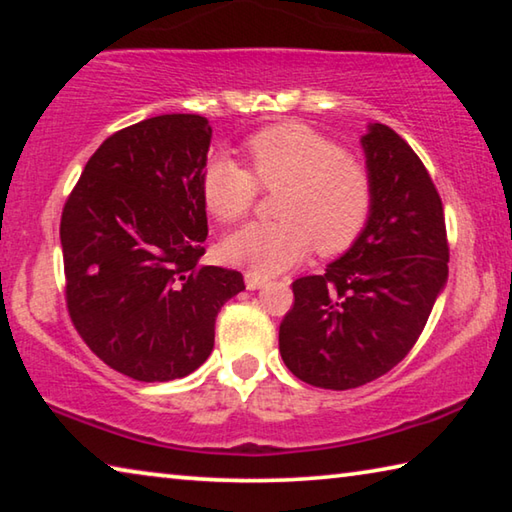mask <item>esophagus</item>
I'll return each mask as SVG.
<instances>
[{
    "label": "esophagus",
    "mask_w": 512,
    "mask_h": 512,
    "mask_svg": "<svg viewBox=\"0 0 512 512\" xmlns=\"http://www.w3.org/2000/svg\"><path fill=\"white\" fill-rule=\"evenodd\" d=\"M246 287L250 289V291H255V289H259L262 287V284L266 282V277H262V275H257V273H253V271H246Z\"/></svg>",
    "instance_id": "esophagus-1"
}]
</instances>
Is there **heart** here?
I'll return each mask as SVG.
<instances>
[{
	"instance_id": "obj_1",
	"label": "heart",
	"mask_w": 512,
	"mask_h": 512,
	"mask_svg": "<svg viewBox=\"0 0 512 512\" xmlns=\"http://www.w3.org/2000/svg\"><path fill=\"white\" fill-rule=\"evenodd\" d=\"M246 169L214 158L201 173V196L216 221L239 223L259 189L273 194L277 223H255L225 239L223 257L257 275H275L305 259L345 253L372 210L368 164L332 137L300 121H282L246 137Z\"/></svg>"
}]
</instances>
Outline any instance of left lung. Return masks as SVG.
Returning <instances> with one entry per match:
<instances>
[{
  "mask_svg": "<svg viewBox=\"0 0 512 512\" xmlns=\"http://www.w3.org/2000/svg\"><path fill=\"white\" fill-rule=\"evenodd\" d=\"M361 142L372 176L366 228L323 275L291 284L280 323L287 368L332 391L368 384L411 352L449 271L443 201L427 167L384 124Z\"/></svg>",
  "mask_w": 512,
  "mask_h": 512,
  "instance_id": "8db88e82",
  "label": "left lung"
}]
</instances>
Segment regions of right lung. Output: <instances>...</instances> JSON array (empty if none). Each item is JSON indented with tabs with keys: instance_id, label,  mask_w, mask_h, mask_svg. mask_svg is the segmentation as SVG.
<instances>
[{
	"instance_id": "add662e5",
	"label": "right lung",
	"mask_w": 512,
	"mask_h": 512,
	"mask_svg": "<svg viewBox=\"0 0 512 512\" xmlns=\"http://www.w3.org/2000/svg\"><path fill=\"white\" fill-rule=\"evenodd\" d=\"M212 126L201 115L144 119L103 140L60 216L69 318L85 345L137 381L194 372L216 314L244 275L201 266V173Z\"/></svg>"
}]
</instances>
